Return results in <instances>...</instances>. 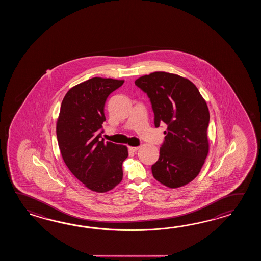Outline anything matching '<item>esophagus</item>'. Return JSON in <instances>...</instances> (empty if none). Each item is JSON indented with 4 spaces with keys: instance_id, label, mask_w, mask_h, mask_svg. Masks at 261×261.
I'll return each mask as SVG.
<instances>
[{
    "instance_id": "esophagus-1",
    "label": "esophagus",
    "mask_w": 261,
    "mask_h": 261,
    "mask_svg": "<svg viewBox=\"0 0 261 261\" xmlns=\"http://www.w3.org/2000/svg\"><path fill=\"white\" fill-rule=\"evenodd\" d=\"M139 148H140L139 146H128V150L132 152H136Z\"/></svg>"
}]
</instances>
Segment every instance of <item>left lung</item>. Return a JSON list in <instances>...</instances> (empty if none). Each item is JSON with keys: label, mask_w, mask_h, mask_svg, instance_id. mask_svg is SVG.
Returning a JSON list of instances; mask_svg holds the SVG:
<instances>
[{"label": "left lung", "mask_w": 261, "mask_h": 261, "mask_svg": "<svg viewBox=\"0 0 261 261\" xmlns=\"http://www.w3.org/2000/svg\"><path fill=\"white\" fill-rule=\"evenodd\" d=\"M135 85L149 98L155 128L167 125L160 158L151 168L153 176L168 188L183 187L199 174L208 155L206 101L194 84L173 73L152 72Z\"/></svg>", "instance_id": "1"}]
</instances>
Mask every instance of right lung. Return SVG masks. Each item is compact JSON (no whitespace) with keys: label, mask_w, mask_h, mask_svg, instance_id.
Wrapping results in <instances>:
<instances>
[{"label":"right lung","mask_w":261,"mask_h":261,"mask_svg":"<svg viewBox=\"0 0 261 261\" xmlns=\"http://www.w3.org/2000/svg\"><path fill=\"white\" fill-rule=\"evenodd\" d=\"M124 80L93 77L67 92L57 121V139L62 159L78 180L99 193L121 182L128 148L101 139L105 105Z\"/></svg>","instance_id":"1"}]
</instances>
